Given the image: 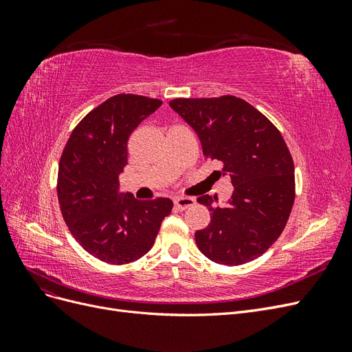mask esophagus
Wrapping results in <instances>:
<instances>
[{"label": "esophagus", "mask_w": 352, "mask_h": 352, "mask_svg": "<svg viewBox=\"0 0 352 352\" xmlns=\"http://www.w3.org/2000/svg\"><path fill=\"white\" fill-rule=\"evenodd\" d=\"M194 204H195V201L192 198H188V197H179L175 199V208L179 211H184Z\"/></svg>", "instance_id": "esophagus-1"}]
</instances>
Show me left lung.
Returning a JSON list of instances; mask_svg holds the SVG:
<instances>
[{"label": "left lung", "mask_w": 352, "mask_h": 352, "mask_svg": "<svg viewBox=\"0 0 352 352\" xmlns=\"http://www.w3.org/2000/svg\"><path fill=\"white\" fill-rule=\"evenodd\" d=\"M168 104L197 132L204 155L221 163L233 185L225 207L212 206L208 195L197 199L211 216L208 226L195 232L199 251L225 265L260 257L280 236L295 199L292 155L279 129L233 95Z\"/></svg>", "instance_id": "obj_1"}]
</instances>
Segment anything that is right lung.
Here are the masks:
<instances>
[{"label":"right lung","instance_id":"add662e5","mask_svg":"<svg viewBox=\"0 0 352 352\" xmlns=\"http://www.w3.org/2000/svg\"><path fill=\"white\" fill-rule=\"evenodd\" d=\"M162 104L142 95H114L83 117L63 150L57 177L63 219L80 247L104 263L140 260L172 212L168 198L140 201L119 192L129 136Z\"/></svg>","mask_w":352,"mask_h":352}]
</instances>
